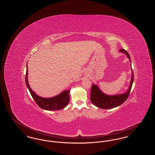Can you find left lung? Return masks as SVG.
<instances>
[{"label": "left lung", "mask_w": 155, "mask_h": 155, "mask_svg": "<svg viewBox=\"0 0 155 155\" xmlns=\"http://www.w3.org/2000/svg\"><path fill=\"white\" fill-rule=\"evenodd\" d=\"M120 52L125 53L127 57L129 59L130 62L131 60L130 59V54L124 49H121L119 50ZM132 77L130 82V87L128 91L123 94H119L116 95H107L103 93L100 89L97 87L96 85H92L90 100L96 107L102 109H109L116 107L124 103L128 97L131 89L132 88L133 81H134V72L131 68Z\"/></svg>", "instance_id": "1"}]
</instances>
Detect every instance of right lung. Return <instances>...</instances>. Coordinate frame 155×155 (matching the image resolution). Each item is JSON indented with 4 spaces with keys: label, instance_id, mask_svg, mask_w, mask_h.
I'll return each instance as SVG.
<instances>
[{
    "label": "right lung",
    "instance_id": "obj_1",
    "mask_svg": "<svg viewBox=\"0 0 155 155\" xmlns=\"http://www.w3.org/2000/svg\"><path fill=\"white\" fill-rule=\"evenodd\" d=\"M28 67L27 64V71L25 75V83L32 98L37 104L42 109L46 110H58L66 107L70 101V90L64 91L57 96L45 98L37 95L31 89L28 81Z\"/></svg>",
    "mask_w": 155,
    "mask_h": 155
}]
</instances>
